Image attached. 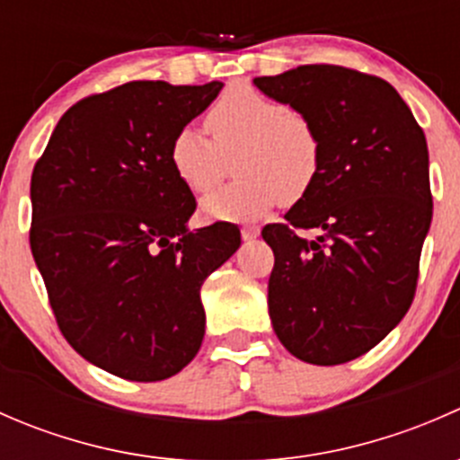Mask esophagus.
<instances>
[{"label": "esophagus", "mask_w": 460, "mask_h": 460, "mask_svg": "<svg viewBox=\"0 0 460 460\" xmlns=\"http://www.w3.org/2000/svg\"><path fill=\"white\" fill-rule=\"evenodd\" d=\"M240 234H243V240H253L260 235V229L258 226L249 225V226H243V229H240Z\"/></svg>", "instance_id": "1"}]
</instances>
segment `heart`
<instances>
[{
  "label": "heart",
  "mask_w": 460,
  "mask_h": 460,
  "mask_svg": "<svg viewBox=\"0 0 460 460\" xmlns=\"http://www.w3.org/2000/svg\"><path fill=\"white\" fill-rule=\"evenodd\" d=\"M207 140L184 127L169 146V162L180 182L204 196L225 180L235 160L238 182L211 193L202 213L211 220H253L278 202H296L314 187L323 142L307 115L253 88H234L208 109Z\"/></svg>",
  "instance_id": "obj_1"
}]
</instances>
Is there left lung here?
Here are the masks:
<instances>
[{
    "mask_svg": "<svg viewBox=\"0 0 460 460\" xmlns=\"http://www.w3.org/2000/svg\"><path fill=\"white\" fill-rule=\"evenodd\" d=\"M312 119L323 142L314 187L267 225L269 316L296 358L341 365L367 354L410 309L431 222L423 128L396 88L354 68L307 64L253 80ZM294 228H318L316 241Z\"/></svg>",
    "mask_w": 460,
    "mask_h": 460,
    "instance_id": "8db88e82",
    "label": "left lung"
}]
</instances>
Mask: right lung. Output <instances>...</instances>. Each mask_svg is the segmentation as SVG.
<instances>
[{
    "label": "right lung",
    "instance_id": "1",
    "mask_svg": "<svg viewBox=\"0 0 460 460\" xmlns=\"http://www.w3.org/2000/svg\"><path fill=\"white\" fill-rule=\"evenodd\" d=\"M222 82H128L73 104L31 178V252L68 345L104 372L171 378L204 338L200 287L240 231H191L196 198L173 173L171 140Z\"/></svg>",
    "mask_w": 460,
    "mask_h": 460
}]
</instances>
